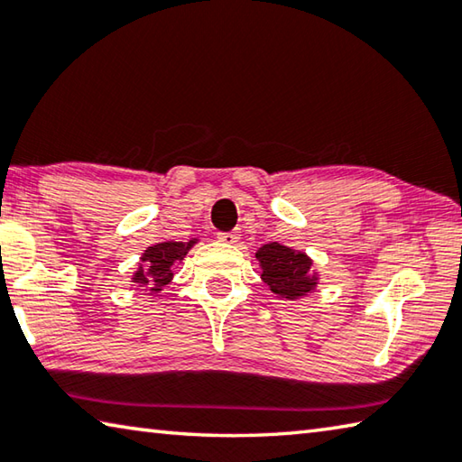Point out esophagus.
<instances>
[{
    "label": "esophagus",
    "instance_id": "1",
    "mask_svg": "<svg viewBox=\"0 0 462 462\" xmlns=\"http://www.w3.org/2000/svg\"><path fill=\"white\" fill-rule=\"evenodd\" d=\"M241 239V231H229V233H218V241H223V244H229V245H236L237 241Z\"/></svg>",
    "mask_w": 462,
    "mask_h": 462
}]
</instances>
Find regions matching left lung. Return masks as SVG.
Returning a JSON list of instances; mask_svg holds the SVG:
<instances>
[{"label": "left lung", "mask_w": 462, "mask_h": 462, "mask_svg": "<svg viewBox=\"0 0 462 462\" xmlns=\"http://www.w3.org/2000/svg\"><path fill=\"white\" fill-rule=\"evenodd\" d=\"M255 260L260 263L262 280L276 296L298 302L317 292L319 270L304 252L272 241L257 249Z\"/></svg>", "instance_id": "1"}]
</instances>
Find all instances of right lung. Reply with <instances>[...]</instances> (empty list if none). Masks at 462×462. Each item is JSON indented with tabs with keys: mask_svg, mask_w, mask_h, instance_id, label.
Returning a JSON list of instances; mask_svg holds the SVG:
<instances>
[{
	"mask_svg": "<svg viewBox=\"0 0 462 462\" xmlns=\"http://www.w3.org/2000/svg\"><path fill=\"white\" fill-rule=\"evenodd\" d=\"M199 244V239L189 241H162V244L145 247V252L140 257V263L132 276L134 284L140 286L143 292L150 296L160 294L170 280H172L174 263L182 262L186 254Z\"/></svg>",
	"mask_w": 462,
	"mask_h": 462,
	"instance_id": "add662e5",
	"label": "right lung"
}]
</instances>
